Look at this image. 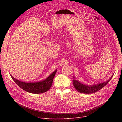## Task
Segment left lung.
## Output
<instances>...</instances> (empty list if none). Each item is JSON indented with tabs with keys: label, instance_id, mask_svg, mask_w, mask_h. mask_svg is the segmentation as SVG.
I'll use <instances>...</instances> for the list:
<instances>
[{
	"label": "left lung",
	"instance_id": "left-lung-1",
	"mask_svg": "<svg viewBox=\"0 0 122 122\" xmlns=\"http://www.w3.org/2000/svg\"><path fill=\"white\" fill-rule=\"evenodd\" d=\"M112 77V76L111 78L107 81L100 83L98 84H95L92 86H88L85 84H83L80 82L76 80L74 77L73 83L74 88L79 92L83 94H92L97 92L103 88L107 83H108Z\"/></svg>",
	"mask_w": 122,
	"mask_h": 122
}]
</instances>
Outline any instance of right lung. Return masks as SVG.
Instances as JSON below:
<instances>
[{
	"mask_svg": "<svg viewBox=\"0 0 122 122\" xmlns=\"http://www.w3.org/2000/svg\"><path fill=\"white\" fill-rule=\"evenodd\" d=\"M56 71L57 69L44 81L37 82H25L15 79L11 75L10 76L17 85L24 90L32 94H41L50 89Z\"/></svg>",
	"mask_w": 122,
	"mask_h": 122,
	"instance_id": "right-lung-1",
	"label": "right lung"
}]
</instances>
